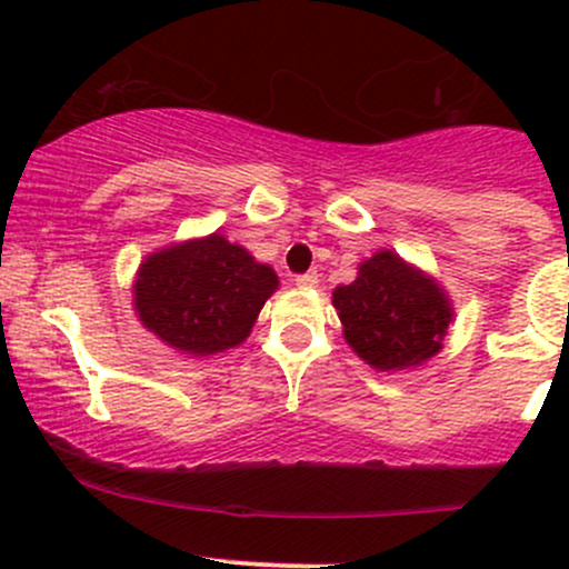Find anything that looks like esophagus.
Wrapping results in <instances>:
<instances>
[{
    "label": "esophagus",
    "instance_id": "obj_1",
    "mask_svg": "<svg viewBox=\"0 0 569 569\" xmlns=\"http://www.w3.org/2000/svg\"><path fill=\"white\" fill-rule=\"evenodd\" d=\"M295 283L300 286V289H313V286L319 283V274L317 272H306V274H297Z\"/></svg>",
    "mask_w": 569,
    "mask_h": 569
}]
</instances>
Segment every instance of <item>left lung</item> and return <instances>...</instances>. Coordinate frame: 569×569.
Wrapping results in <instances>:
<instances>
[{
    "instance_id": "1",
    "label": "left lung",
    "mask_w": 569,
    "mask_h": 569,
    "mask_svg": "<svg viewBox=\"0 0 569 569\" xmlns=\"http://www.w3.org/2000/svg\"><path fill=\"white\" fill-rule=\"evenodd\" d=\"M349 347L380 371L423 363L443 347L451 308L438 283L382 250L363 261L358 280L332 291Z\"/></svg>"
}]
</instances>
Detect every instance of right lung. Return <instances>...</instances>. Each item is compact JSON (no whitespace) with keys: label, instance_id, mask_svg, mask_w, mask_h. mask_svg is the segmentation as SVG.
I'll list each match as a JSON object with an SVG mask.
<instances>
[{"label":"right lung","instance_id":"right-lung-1","mask_svg":"<svg viewBox=\"0 0 569 569\" xmlns=\"http://www.w3.org/2000/svg\"><path fill=\"white\" fill-rule=\"evenodd\" d=\"M278 274L220 233L148 256L137 272L140 321L170 347L214 355L248 338Z\"/></svg>","mask_w":569,"mask_h":569}]
</instances>
